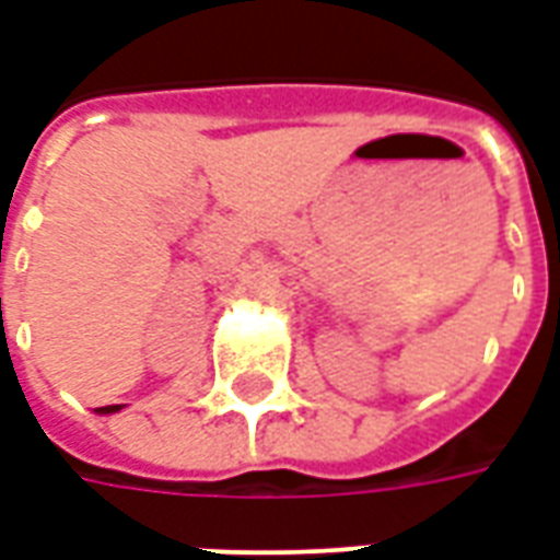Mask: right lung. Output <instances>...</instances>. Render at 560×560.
Wrapping results in <instances>:
<instances>
[{"instance_id":"right-lung-1","label":"right lung","mask_w":560,"mask_h":560,"mask_svg":"<svg viewBox=\"0 0 560 560\" xmlns=\"http://www.w3.org/2000/svg\"><path fill=\"white\" fill-rule=\"evenodd\" d=\"M119 408H122V405H107V408H98V413H114L119 411Z\"/></svg>"}]
</instances>
